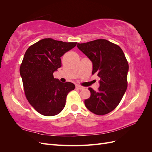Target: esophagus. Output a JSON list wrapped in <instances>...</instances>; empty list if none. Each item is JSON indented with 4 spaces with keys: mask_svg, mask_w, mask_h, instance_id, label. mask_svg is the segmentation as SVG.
I'll return each instance as SVG.
<instances>
[{
    "mask_svg": "<svg viewBox=\"0 0 152 152\" xmlns=\"http://www.w3.org/2000/svg\"><path fill=\"white\" fill-rule=\"evenodd\" d=\"M76 88L77 89H80V90H81V89H84V87H82V86H79V85H76Z\"/></svg>",
    "mask_w": 152,
    "mask_h": 152,
    "instance_id": "obj_1",
    "label": "esophagus"
}]
</instances>
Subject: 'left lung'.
Masks as SVG:
<instances>
[{"mask_svg": "<svg viewBox=\"0 0 152 152\" xmlns=\"http://www.w3.org/2000/svg\"><path fill=\"white\" fill-rule=\"evenodd\" d=\"M77 46L93 63L92 74L100 78L98 91L89 88L91 96L84 101L86 107L98 115L107 114L117 107L127 89L129 65L125 55L118 45L105 39Z\"/></svg>", "mask_w": 152, "mask_h": 152, "instance_id": "left-lung-1", "label": "left lung"}]
</instances>
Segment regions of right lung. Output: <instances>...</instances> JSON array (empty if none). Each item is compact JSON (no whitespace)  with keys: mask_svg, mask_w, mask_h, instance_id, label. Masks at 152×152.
Wrapping results in <instances>:
<instances>
[{"mask_svg":"<svg viewBox=\"0 0 152 152\" xmlns=\"http://www.w3.org/2000/svg\"><path fill=\"white\" fill-rule=\"evenodd\" d=\"M77 42L44 39L28 48L20 69L26 97L36 111L45 116L60 113L66 96L75 89L72 82L54 79L53 73L61 66V57Z\"/></svg>","mask_w":152,"mask_h":152,"instance_id":"obj_1","label":"right lung"}]
</instances>
